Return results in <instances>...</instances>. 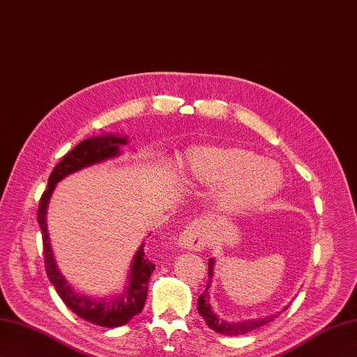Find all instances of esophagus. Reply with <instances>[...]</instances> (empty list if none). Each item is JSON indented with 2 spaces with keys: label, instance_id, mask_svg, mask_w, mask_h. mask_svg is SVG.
<instances>
[{
  "label": "esophagus",
  "instance_id": "obj_1",
  "mask_svg": "<svg viewBox=\"0 0 357 357\" xmlns=\"http://www.w3.org/2000/svg\"><path fill=\"white\" fill-rule=\"evenodd\" d=\"M179 248L190 252H200L206 245V229L202 222H193L179 236Z\"/></svg>",
  "mask_w": 357,
  "mask_h": 357
}]
</instances>
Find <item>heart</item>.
I'll return each mask as SVG.
<instances>
[{
    "instance_id": "1",
    "label": "heart",
    "mask_w": 357,
    "mask_h": 357,
    "mask_svg": "<svg viewBox=\"0 0 357 357\" xmlns=\"http://www.w3.org/2000/svg\"><path fill=\"white\" fill-rule=\"evenodd\" d=\"M178 169L199 184L222 182L218 197L226 208L236 211L261 206L282 187L276 164L240 146H195L178 160Z\"/></svg>"
}]
</instances>
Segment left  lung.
Instances as JSON below:
<instances>
[{"label": "left lung", "instance_id": "8db88e82", "mask_svg": "<svg viewBox=\"0 0 357 357\" xmlns=\"http://www.w3.org/2000/svg\"><path fill=\"white\" fill-rule=\"evenodd\" d=\"M213 270H214V258H211V259H209V262H208V285H206V288L204 291V294H200L199 300H197V312L202 315V318L205 319L209 328H213V331H215L217 333L227 335V336L245 335V333L255 331V328H258V327H261L264 324L273 321V319L279 315V312H278V314L264 317V318L245 319V321H240V323L223 321V319H220L214 314V310L211 309V305H209L208 289H209V287H211V282H213V274H214ZM285 309H283V310H285Z\"/></svg>", "mask_w": 357, "mask_h": 357}]
</instances>
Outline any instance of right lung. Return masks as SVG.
Instances as JSON below:
<instances>
[{"label":"right lung","mask_w":357,"mask_h":357,"mask_svg":"<svg viewBox=\"0 0 357 357\" xmlns=\"http://www.w3.org/2000/svg\"><path fill=\"white\" fill-rule=\"evenodd\" d=\"M128 139L125 135L116 134H104L99 137H90L81 143H78L74 149L69 151L61 161L52 169L48 188L40 197V204L38 209V222L42 231V241H43V257H45V270H47L48 279L56 288L57 294L63 300L72 312L78 315L86 321L96 324L100 327H119L126 323L142 312L144 306L146 296H148V285L152 271L155 270L153 264L144 257V249L140 245L137 250L130 278H128V287L121 296L109 297V298H90L87 296H81L78 292L70 288L66 279L61 276L59 267L54 258L50 236L47 229V208L50 199L57 182L74 172H78L84 167L91 166V164L102 162L108 158H114L121 155L119 148L126 144Z\"/></svg>","instance_id":"obj_1"}]
</instances>
